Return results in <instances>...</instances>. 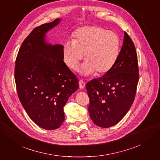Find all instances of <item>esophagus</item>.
<instances>
[{
    "instance_id": "1",
    "label": "esophagus",
    "mask_w": 160,
    "mask_h": 160,
    "mask_svg": "<svg viewBox=\"0 0 160 160\" xmlns=\"http://www.w3.org/2000/svg\"><path fill=\"white\" fill-rule=\"evenodd\" d=\"M79 88L80 89H83L85 88V83L83 81L80 79L79 81Z\"/></svg>"
}]
</instances>
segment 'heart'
I'll return each mask as SVG.
<instances>
[{
    "label": "heart",
    "instance_id": "heart-1",
    "mask_svg": "<svg viewBox=\"0 0 160 160\" xmlns=\"http://www.w3.org/2000/svg\"><path fill=\"white\" fill-rule=\"evenodd\" d=\"M119 45V37L114 31L98 26H85L75 32L73 41L64 43L62 57L67 66L75 70L85 54L82 72L86 75L95 71L98 75L104 74L114 65Z\"/></svg>",
    "mask_w": 160,
    "mask_h": 160
}]
</instances>
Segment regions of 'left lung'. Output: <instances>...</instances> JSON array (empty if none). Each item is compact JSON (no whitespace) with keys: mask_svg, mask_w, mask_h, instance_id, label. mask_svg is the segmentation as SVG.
Returning a JSON list of instances; mask_svg holds the SVG:
<instances>
[{"mask_svg":"<svg viewBox=\"0 0 160 160\" xmlns=\"http://www.w3.org/2000/svg\"><path fill=\"white\" fill-rule=\"evenodd\" d=\"M138 81L137 52L124 32L122 49L112 68L86 85L90 101L88 110L93 123L108 128L119 122L133 102Z\"/></svg>","mask_w":160,"mask_h":160,"instance_id":"8db88e82","label":"left lung"}]
</instances>
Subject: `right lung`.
Returning a JSON list of instances; mask_svg holds the SVG:
<instances>
[{
	"label": "right lung",
	"mask_w": 160,
	"mask_h": 160,
	"mask_svg": "<svg viewBox=\"0 0 160 160\" xmlns=\"http://www.w3.org/2000/svg\"><path fill=\"white\" fill-rule=\"evenodd\" d=\"M60 18L34 28L22 43L15 62L14 79L22 107L38 126L59 128L63 108L79 88V81L63 61L62 45L47 43L46 33Z\"/></svg>",
	"instance_id": "right-lung-1"
}]
</instances>
